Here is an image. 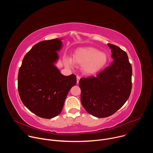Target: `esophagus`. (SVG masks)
Here are the masks:
<instances>
[{"instance_id":"1","label":"esophagus","mask_w":153,"mask_h":153,"mask_svg":"<svg viewBox=\"0 0 153 153\" xmlns=\"http://www.w3.org/2000/svg\"><path fill=\"white\" fill-rule=\"evenodd\" d=\"M76 77H77V83H79V80H80V77L79 76H76Z\"/></svg>"}]
</instances>
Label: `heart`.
Masks as SVG:
<instances>
[{
	"instance_id": "heart-1",
	"label": "heart",
	"mask_w": 153,
	"mask_h": 153,
	"mask_svg": "<svg viewBox=\"0 0 153 153\" xmlns=\"http://www.w3.org/2000/svg\"><path fill=\"white\" fill-rule=\"evenodd\" d=\"M73 60L76 63L84 65L83 70L86 73H92L99 71L105 66L107 62V56L94 48H80L74 53ZM66 63L68 66H71V59H67Z\"/></svg>"
}]
</instances>
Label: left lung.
<instances>
[{
    "instance_id": "left-lung-1",
    "label": "left lung",
    "mask_w": 153,
    "mask_h": 153,
    "mask_svg": "<svg viewBox=\"0 0 153 153\" xmlns=\"http://www.w3.org/2000/svg\"><path fill=\"white\" fill-rule=\"evenodd\" d=\"M113 62L96 76L79 82L81 103L89 114L99 118L114 114L125 104L132 88V67L125 51L108 43Z\"/></svg>"
}]
</instances>
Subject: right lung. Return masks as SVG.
<instances>
[{
  "instance_id": "obj_1",
  "label": "right lung",
  "mask_w": 153,
  "mask_h": 153,
  "mask_svg": "<svg viewBox=\"0 0 153 153\" xmlns=\"http://www.w3.org/2000/svg\"><path fill=\"white\" fill-rule=\"evenodd\" d=\"M62 47L58 39L41 41L25 56L18 74L20 99L37 116L51 119L62 111L67 94L77 83L76 76L60 74L54 63Z\"/></svg>"
}]
</instances>
